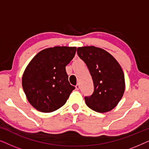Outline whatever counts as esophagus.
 <instances>
[{"label":"esophagus","instance_id":"esophagus-1","mask_svg":"<svg viewBox=\"0 0 149 149\" xmlns=\"http://www.w3.org/2000/svg\"><path fill=\"white\" fill-rule=\"evenodd\" d=\"M75 88H76L77 90H79V89H80V85H79V83H78V84H77L76 86H75Z\"/></svg>","mask_w":149,"mask_h":149}]
</instances>
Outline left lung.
<instances>
[{
	"label": "left lung",
	"mask_w": 149,
	"mask_h": 149,
	"mask_svg": "<svg viewBox=\"0 0 149 149\" xmlns=\"http://www.w3.org/2000/svg\"><path fill=\"white\" fill-rule=\"evenodd\" d=\"M77 54L87 65L93 83V94L85 104L97 113L113 110L123 97L125 88L123 71L117 60L103 49L94 46L77 48Z\"/></svg>",
	"instance_id": "8db88e82"
}]
</instances>
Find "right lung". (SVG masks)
Instances as JSON below:
<instances>
[{
	"instance_id": "add662e5",
	"label": "right lung",
	"mask_w": 149,
	"mask_h": 149,
	"mask_svg": "<svg viewBox=\"0 0 149 149\" xmlns=\"http://www.w3.org/2000/svg\"><path fill=\"white\" fill-rule=\"evenodd\" d=\"M76 47L56 46L38 52L22 75V87L29 103L42 113H52L66 102L74 89L66 66L74 58Z\"/></svg>"
}]
</instances>
